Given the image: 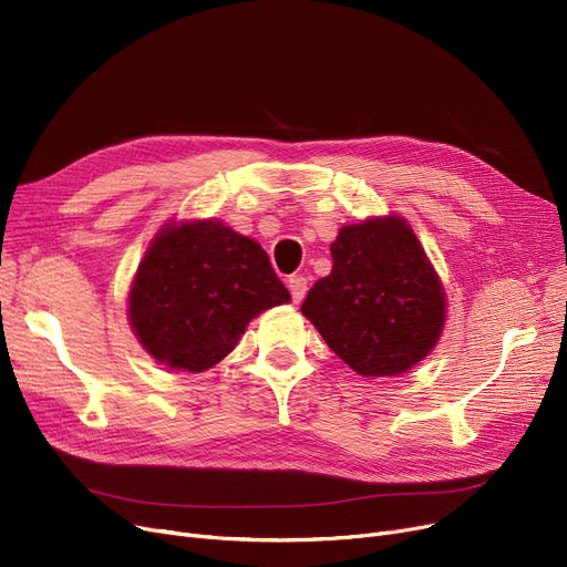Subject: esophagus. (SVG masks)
I'll list each match as a JSON object with an SVG mask.
<instances>
[{
    "mask_svg": "<svg viewBox=\"0 0 567 567\" xmlns=\"http://www.w3.org/2000/svg\"><path fill=\"white\" fill-rule=\"evenodd\" d=\"M289 291H291V301L293 303H301L306 299V291H308V280L303 276H291L289 278Z\"/></svg>",
    "mask_w": 567,
    "mask_h": 567,
    "instance_id": "obj_1",
    "label": "esophagus"
}]
</instances>
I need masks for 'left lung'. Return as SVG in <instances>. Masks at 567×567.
Returning <instances> with one entry per match:
<instances>
[{"label": "left lung", "instance_id": "1", "mask_svg": "<svg viewBox=\"0 0 567 567\" xmlns=\"http://www.w3.org/2000/svg\"><path fill=\"white\" fill-rule=\"evenodd\" d=\"M333 268L308 291L301 312L361 377H395L436 347L445 293L413 229L400 216L344 225Z\"/></svg>", "mask_w": 567, "mask_h": 567}]
</instances>
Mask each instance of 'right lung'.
Segmentation results:
<instances>
[{"label":"right lung","instance_id":"1","mask_svg":"<svg viewBox=\"0 0 567 567\" xmlns=\"http://www.w3.org/2000/svg\"><path fill=\"white\" fill-rule=\"evenodd\" d=\"M264 248L220 220L167 225L144 252L128 296L140 344L169 370L220 363L250 319L289 303Z\"/></svg>","mask_w":567,"mask_h":567}]
</instances>
